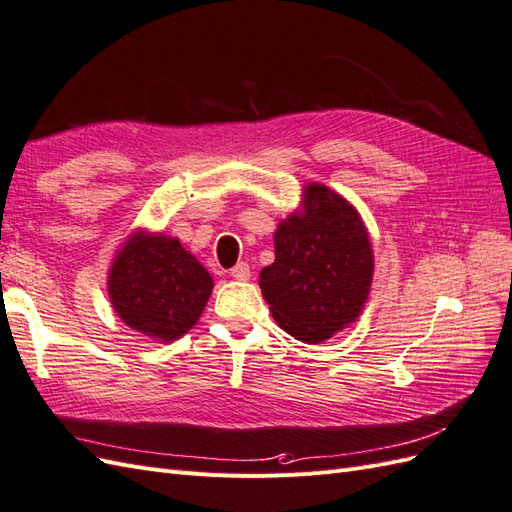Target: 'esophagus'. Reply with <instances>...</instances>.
<instances>
[{
	"label": "esophagus",
	"mask_w": 512,
	"mask_h": 512,
	"mask_svg": "<svg viewBox=\"0 0 512 512\" xmlns=\"http://www.w3.org/2000/svg\"><path fill=\"white\" fill-rule=\"evenodd\" d=\"M230 275L232 277H235V280L237 282H247V280H250V265H247V262H239V265H235V267H232L230 269Z\"/></svg>",
	"instance_id": "1"
}]
</instances>
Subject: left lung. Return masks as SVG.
I'll return each mask as SVG.
<instances>
[{
	"mask_svg": "<svg viewBox=\"0 0 512 512\" xmlns=\"http://www.w3.org/2000/svg\"><path fill=\"white\" fill-rule=\"evenodd\" d=\"M275 260L260 290L280 327L320 344L361 316L374 280V250L354 205L322 183H307L301 207L277 224Z\"/></svg>",
	"mask_w": 512,
	"mask_h": 512,
	"instance_id": "8db88e82",
	"label": "left lung"
}]
</instances>
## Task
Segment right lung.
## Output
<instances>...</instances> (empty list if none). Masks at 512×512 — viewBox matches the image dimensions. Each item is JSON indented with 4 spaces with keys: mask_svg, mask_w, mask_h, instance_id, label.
Wrapping results in <instances>:
<instances>
[{
    "mask_svg": "<svg viewBox=\"0 0 512 512\" xmlns=\"http://www.w3.org/2000/svg\"><path fill=\"white\" fill-rule=\"evenodd\" d=\"M106 290L126 327L168 344L198 322L213 277L177 237L141 228L115 252Z\"/></svg>",
    "mask_w": 512,
    "mask_h": 512,
    "instance_id": "add662e5",
    "label": "right lung"
}]
</instances>
